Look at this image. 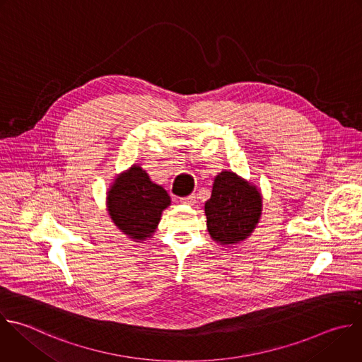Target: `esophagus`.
I'll return each mask as SVG.
<instances>
[{
	"label": "esophagus",
	"mask_w": 362,
	"mask_h": 362,
	"mask_svg": "<svg viewBox=\"0 0 362 362\" xmlns=\"http://www.w3.org/2000/svg\"><path fill=\"white\" fill-rule=\"evenodd\" d=\"M180 203H182V204H187V206H193V204L196 203V196H194V194H190V196L182 197V199H180Z\"/></svg>",
	"instance_id": "esophagus-1"
}]
</instances>
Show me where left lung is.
<instances>
[{
	"mask_svg": "<svg viewBox=\"0 0 362 362\" xmlns=\"http://www.w3.org/2000/svg\"><path fill=\"white\" fill-rule=\"evenodd\" d=\"M263 210L260 189L231 170H221L204 203L207 231L216 243L231 247L247 240Z\"/></svg>",
	"mask_w": 362,
	"mask_h": 362,
	"instance_id": "1",
	"label": "left lung"
}]
</instances>
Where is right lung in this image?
<instances>
[{"instance_id": "right-lung-1", "label": "right lung", "mask_w": 362, "mask_h": 362, "mask_svg": "<svg viewBox=\"0 0 362 362\" xmlns=\"http://www.w3.org/2000/svg\"><path fill=\"white\" fill-rule=\"evenodd\" d=\"M170 203L168 192L152 182L139 165L117 175L106 192V207L113 224L139 243L153 235L162 211Z\"/></svg>"}]
</instances>
